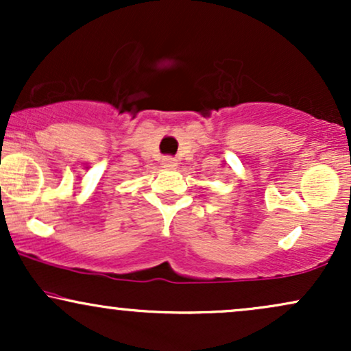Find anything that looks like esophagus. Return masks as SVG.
<instances>
[{"label":"esophagus","instance_id":"obj_1","mask_svg":"<svg viewBox=\"0 0 351 351\" xmlns=\"http://www.w3.org/2000/svg\"><path fill=\"white\" fill-rule=\"evenodd\" d=\"M162 165L165 168H175L178 163H176V158H173V156H163Z\"/></svg>","mask_w":351,"mask_h":351}]
</instances>
